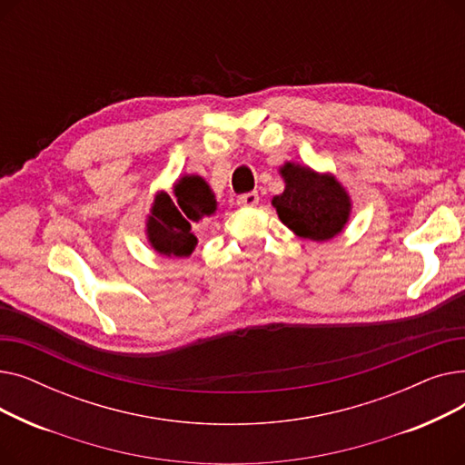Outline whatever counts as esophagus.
I'll list each match as a JSON object with an SVG mask.
<instances>
[{
	"label": "esophagus",
	"instance_id": "esophagus-1",
	"mask_svg": "<svg viewBox=\"0 0 465 465\" xmlns=\"http://www.w3.org/2000/svg\"><path fill=\"white\" fill-rule=\"evenodd\" d=\"M260 202V195L256 192H247V193H241L237 198V205L239 207H256Z\"/></svg>",
	"mask_w": 465,
	"mask_h": 465
}]
</instances>
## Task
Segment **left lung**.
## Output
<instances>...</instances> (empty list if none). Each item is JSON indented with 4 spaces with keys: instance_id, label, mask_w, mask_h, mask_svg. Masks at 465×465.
I'll list each match as a JSON object with an SVG mask.
<instances>
[{
    "instance_id": "left-lung-1",
    "label": "left lung",
    "mask_w": 465,
    "mask_h": 465,
    "mask_svg": "<svg viewBox=\"0 0 465 465\" xmlns=\"http://www.w3.org/2000/svg\"><path fill=\"white\" fill-rule=\"evenodd\" d=\"M281 173L286 188L275 195L273 207L290 230L312 241L331 239L343 230L351 202L333 177L319 175L296 163H286Z\"/></svg>"
}]
</instances>
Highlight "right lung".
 Listing matches in <instances>:
<instances>
[{
  "instance_id": "right-lung-1",
  "label": "right lung",
  "mask_w": 465,
  "mask_h": 465,
  "mask_svg": "<svg viewBox=\"0 0 465 465\" xmlns=\"http://www.w3.org/2000/svg\"><path fill=\"white\" fill-rule=\"evenodd\" d=\"M175 198L177 202L167 193L158 195L146 223V233L160 254L183 258L190 256L198 242L190 232L192 224L213 214L216 202L207 183L198 175L183 177L175 184Z\"/></svg>"
}]
</instances>
